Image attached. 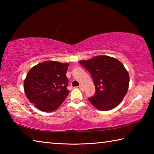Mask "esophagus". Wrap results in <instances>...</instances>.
I'll return each instance as SVG.
<instances>
[{
	"label": "esophagus",
	"mask_w": 154,
	"mask_h": 154,
	"mask_svg": "<svg viewBox=\"0 0 154 154\" xmlns=\"http://www.w3.org/2000/svg\"><path fill=\"white\" fill-rule=\"evenodd\" d=\"M79 89H80L81 90H83V86L82 85H79Z\"/></svg>",
	"instance_id": "esophagus-1"
}]
</instances>
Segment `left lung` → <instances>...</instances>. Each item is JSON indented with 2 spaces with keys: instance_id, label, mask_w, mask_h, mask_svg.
I'll list each match as a JSON object with an SVG mask.
<instances>
[{
  "instance_id": "left-lung-1",
  "label": "left lung",
  "mask_w": 154,
  "mask_h": 154,
  "mask_svg": "<svg viewBox=\"0 0 154 154\" xmlns=\"http://www.w3.org/2000/svg\"><path fill=\"white\" fill-rule=\"evenodd\" d=\"M79 62L90 72L94 83L96 93L88 98L92 105L100 111L118 106L126 96L129 85L128 72L122 62L107 56Z\"/></svg>"
}]
</instances>
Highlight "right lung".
I'll return each instance as SVG.
<instances>
[{"mask_svg":"<svg viewBox=\"0 0 154 154\" xmlns=\"http://www.w3.org/2000/svg\"><path fill=\"white\" fill-rule=\"evenodd\" d=\"M68 63L45 61L28 71L24 82V92L31 103L43 111H54L69 93L66 75Z\"/></svg>","mask_w":154,"mask_h":154,"instance_id":"obj_1","label":"right lung"}]
</instances>
